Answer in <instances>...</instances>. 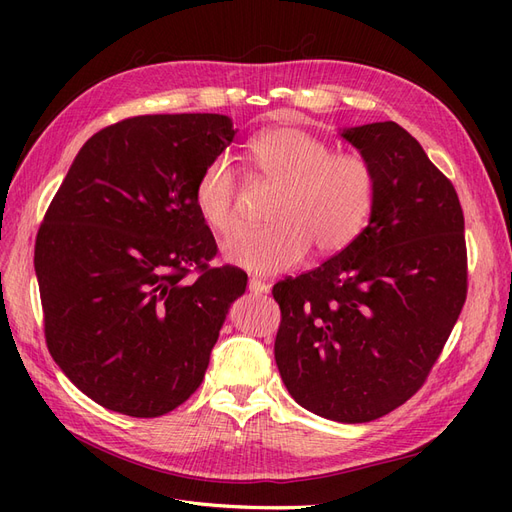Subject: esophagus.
<instances>
[{
    "mask_svg": "<svg viewBox=\"0 0 512 512\" xmlns=\"http://www.w3.org/2000/svg\"><path fill=\"white\" fill-rule=\"evenodd\" d=\"M247 286H250V292H254V294H267L271 290V286L267 282L258 280V277H250V284Z\"/></svg>",
    "mask_w": 512,
    "mask_h": 512,
    "instance_id": "esophagus-1",
    "label": "esophagus"
}]
</instances>
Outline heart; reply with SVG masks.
Segmentation results:
<instances>
[{
	"label": "heart",
	"instance_id": "heart-1",
	"mask_svg": "<svg viewBox=\"0 0 512 512\" xmlns=\"http://www.w3.org/2000/svg\"><path fill=\"white\" fill-rule=\"evenodd\" d=\"M256 173L280 183L265 228H239L222 243L228 262L254 273H280L316 247L342 252L367 224L376 179L359 153H331L322 138L299 128H275L247 145ZM237 175L228 158L211 160L194 185V205L215 232L237 224Z\"/></svg>",
	"mask_w": 512,
	"mask_h": 512
}]
</instances>
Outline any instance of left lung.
Returning <instances> with one entry per match:
<instances>
[{"mask_svg":"<svg viewBox=\"0 0 512 512\" xmlns=\"http://www.w3.org/2000/svg\"><path fill=\"white\" fill-rule=\"evenodd\" d=\"M339 136L374 170L369 222L314 271L273 286L275 363L299 406L369 423L421 389L466 303L468 256L453 183L395 121Z\"/></svg>","mask_w":512,"mask_h":512,"instance_id":"1","label":"left lung"}]
</instances>
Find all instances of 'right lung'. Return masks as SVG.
Instances as JSON below:
<instances>
[{"label": "right lung", "mask_w": 512, "mask_h": 512, "mask_svg": "<svg viewBox=\"0 0 512 512\" xmlns=\"http://www.w3.org/2000/svg\"><path fill=\"white\" fill-rule=\"evenodd\" d=\"M235 134L215 113L123 119L81 147L44 215L34 267L46 346L106 410L162 416L205 378L247 275L209 269L218 245L194 185ZM192 266L201 275L183 283Z\"/></svg>", "instance_id": "right-lung-1"}]
</instances>
